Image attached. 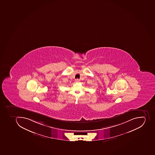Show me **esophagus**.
I'll use <instances>...</instances> for the list:
<instances>
[{
	"mask_svg": "<svg viewBox=\"0 0 155 155\" xmlns=\"http://www.w3.org/2000/svg\"><path fill=\"white\" fill-rule=\"evenodd\" d=\"M79 81H80V80H79V79H76V80H75V82H77V83H78Z\"/></svg>",
	"mask_w": 155,
	"mask_h": 155,
	"instance_id": "esophagus-1",
	"label": "esophagus"
}]
</instances>
